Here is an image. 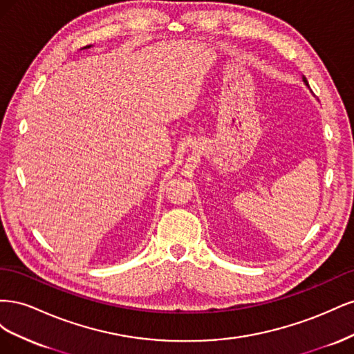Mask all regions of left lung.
<instances>
[{"instance_id": "obj_1", "label": "left lung", "mask_w": 354, "mask_h": 354, "mask_svg": "<svg viewBox=\"0 0 354 354\" xmlns=\"http://www.w3.org/2000/svg\"><path fill=\"white\" fill-rule=\"evenodd\" d=\"M303 82L307 85V87H308V82H307V80H306V77H303Z\"/></svg>"}]
</instances>
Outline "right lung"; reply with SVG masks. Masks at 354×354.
I'll use <instances>...</instances> for the list:
<instances>
[{
	"mask_svg": "<svg viewBox=\"0 0 354 354\" xmlns=\"http://www.w3.org/2000/svg\"><path fill=\"white\" fill-rule=\"evenodd\" d=\"M90 47H91V46H85L82 50H85V48H90Z\"/></svg>",
	"mask_w": 354,
	"mask_h": 354,
	"instance_id": "obj_1",
	"label": "right lung"
}]
</instances>
